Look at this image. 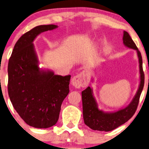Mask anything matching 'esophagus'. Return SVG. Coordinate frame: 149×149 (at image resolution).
Masks as SVG:
<instances>
[{
	"label": "esophagus",
	"instance_id": "esophagus-1",
	"mask_svg": "<svg viewBox=\"0 0 149 149\" xmlns=\"http://www.w3.org/2000/svg\"><path fill=\"white\" fill-rule=\"evenodd\" d=\"M88 80L85 76L84 73H80L78 75L74 76L71 80V84L77 88L80 87H85L88 85Z\"/></svg>",
	"mask_w": 149,
	"mask_h": 149
}]
</instances>
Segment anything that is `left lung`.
I'll return each mask as SVG.
<instances>
[{"mask_svg": "<svg viewBox=\"0 0 149 149\" xmlns=\"http://www.w3.org/2000/svg\"><path fill=\"white\" fill-rule=\"evenodd\" d=\"M123 44L129 48L136 51L139 61L140 84L138 91L130 104L125 108L116 112H104L98 108L93 93V88L88 86L82 92L83 118L84 123L93 130L101 132H110L128 121L136 112L140 95L144 84V74L142 69V58L141 53L138 50L136 45L131 38L127 32H123Z\"/></svg>", "mask_w": 149, "mask_h": 149, "instance_id": "8db88e82", "label": "left lung"}]
</instances>
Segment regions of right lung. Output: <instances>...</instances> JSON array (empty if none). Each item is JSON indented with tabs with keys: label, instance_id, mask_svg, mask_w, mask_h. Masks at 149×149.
<instances>
[{
	"label": "right lung",
	"instance_id": "obj_1",
	"mask_svg": "<svg viewBox=\"0 0 149 149\" xmlns=\"http://www.w3.org/2000/svg\"><path fill=\"white\" fill-rule=\"evenodd\" d=\"M58 28L40 25L15 43L8 63V93L13 108L26 123L45 129L58 121L61 104L69 92L71 76L55 75L39 67L33 41L41 33Z\"/></svg>",
	"mask_w": 149,
	"mask_h": 149
}]
</instances>
